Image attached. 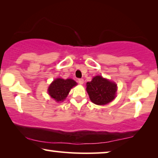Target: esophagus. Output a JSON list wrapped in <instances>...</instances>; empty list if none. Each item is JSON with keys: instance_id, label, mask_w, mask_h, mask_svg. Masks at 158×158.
<instances>
[{"instance_id": "34e87169", "label": "esophagus", "mask_w": 158, "mask_h": 158, "mask_svg": "<svg viewBox=\"0 0 158 158\" xmlns=\"http://www.w3.org/2000/svg\"><path fill=\"white\" fill-rule=\"evenodd\" d=\"M77 82H78V83H79L80 84H81V85H83V83H84V81H83V79L81 78V79L77 80Z\"/></svg>"}]
</instances>
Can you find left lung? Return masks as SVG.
Returning <instances> with one entry per match:
<instances>
[{
    "label": "left lung",
    "mask_w": 158,
    "mask_h": 158,
    "mask_svg": "<svg viewBox=\"0 0 158 158\" xmlns=\"http://www.w3.org/2000/svg\"><path fill=\"white\" fill-rule=\"evenodd\" d=\"M86 86L90 101L96 105L107 104L116 97L117 85L101 75L93 77L91 81L86 83Z\"/></svg>",
    "instance_id": "1"
}]
</instances>
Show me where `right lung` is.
<instances>
[{"mask_svg": "<svg viewBox=\"0 0 158 158\" xmlns=\"http://www.w3.org/2000/svg\"><path fill=\"white\" fill-rule=\"evenodd\" d=\"M77 85V83L71 78L64 80L57 78L49 85L48 94L51 98L55 99L57 102L63 101L68 96L71 88Z\"/></svg>", "mask_w": 158, "mask_h": 158, "instance_id": "add662e5", "label": "right lung"}]
</instances>
